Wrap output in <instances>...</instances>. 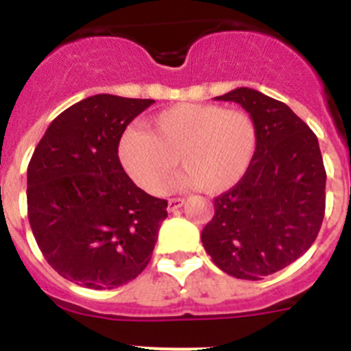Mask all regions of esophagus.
Listing matches in <instances>:
<instances>
[{"label":"esophagus","instance_id":"obj_1","mask_svg":"<svg viewBox=\"0 0 351 351\" xmlns=\"http://www.w3.org/2000/svg\"><path fill=\"white\" fill-rule=\"evenodd\" d=\"M182 206H184V198H170L167 209H169V213H176V210Z\"/></svg>","mask_w":351,"mask_h":351}]
</instances>
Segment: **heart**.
Returning <instances> with one entry per match:
<instances>
[{
	"mask_svg": "<svg viewBox=\"0 0 351 351\" xmlns=\"http://www.w3.org/2000/svg\"><path fill=\"white\" fill-rule=\"evenodd\" d=\"M256 130L241 110L219 105L178 104L147 121V132L126 130L117 144L121 167L147 193L165 190L170 172L178 188L223 193L244 178L255 154Z\"/></svg>",
	"mask_w": 351,
	"mask_h": 351,
	"instance_id": "heart-1",
	"label": "heart"
}]
</instances>
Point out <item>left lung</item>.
<instances>
[{"label":"left lung","instance_id":"left-lung-1","mask_svg":"<svg viewBox=\"0 0 351 351\" xmlns=\"http://www.w3.org/2000/svg\"><path fill=\"white\" fill-rule=\"evenodd\" d=\"M214 100L235 101L250 114L256 147L244 178L214 198L202 244L226 274L262 280L295 262L320 232L327 181L320 145L287 104L256 89Z\"/></svg>","mask_w":351,"mask_h":351}]
</instances>
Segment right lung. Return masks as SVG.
I'll return each instance as SVG.
<instances>
[{
    "mask_svg": "<svg viewBox=\"0 0 351 351\" xmlns=\"http://www.w3.org/2000/svg\"><path fill=\"white\" fill-rule=\"evenodd\" d=\"M154 100L95 95L56 117L27 165V218L58 274L93 290L135 280L153 255L167 200L121 167L126 126Z\"/></svg>",
    "mask_w": 351,
    "mask_h": 351,
    "instance_id": "obj_1",
    "label": "right lung"
}]
</instances>
